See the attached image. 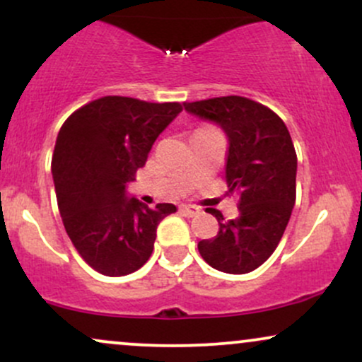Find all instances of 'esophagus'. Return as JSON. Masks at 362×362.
<instances>
[{
  "label": "esophagus",
  "instance_id": "34e87169",
  "mask_svg": "<svg viewBox=\"0 0 362 362\" xmlns=\"http://www.w3.org/2000/svg\"><path fill=\"white\" fill-rule=\"evenodd\" d=\"M180 213H184L185 216H189V218H192V216H197L199 213H201V209H199L197 206H192V204H182Z\"/></svg>",
  "mask_w": 362,
  "mask_h": 362
}]
</instances>
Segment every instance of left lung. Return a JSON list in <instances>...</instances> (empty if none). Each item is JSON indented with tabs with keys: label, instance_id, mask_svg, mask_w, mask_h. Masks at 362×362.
Listing matches in <instances>:
<instances>
[{
	"label": "left lung",
	"instance_id": "obj_1",
	"mask_svg": "<svg viewBox=\"0 0 362 362\" xmlns=\"http://www.w3.org/2000/svg\"><path fill=\"white\" fill-rule=\"evenodd\" d=\"M194 117L213 122L228 136L226 182L240 195L238 216L197 248L211 267L247 274L264 264L279 245L296 201L298 158L279 115L245 97H219L184 103Z\"/></svg>",
	"mask_w": 362,
	"mask_h": 362
}]
</instances>
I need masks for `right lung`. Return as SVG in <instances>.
Returning <instances> with one entry per match:
<instances>
[{"mask_svg": "<svg viewBox=\"0 0 362 362\" xmlns=\"http://www.w3.org/2000/svg\"><path fill=\"white\" fill-rule=\"evenodd\" d=\"M180 103L103 97L66 119L52 155L57 207L66 233L90 267L117 277L151 257L156 228L173 204L148 207L127 192Z\"/></svg>", "mask_w": 362, "mask_h": 362, "instance_id": "1", "label": "right lung"}]
</instances>
